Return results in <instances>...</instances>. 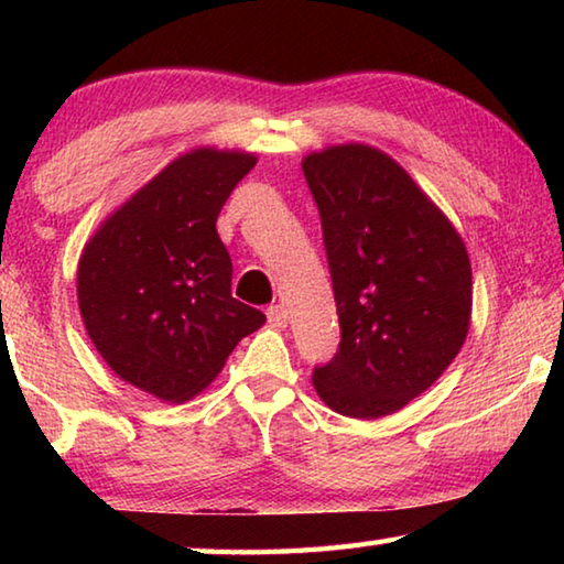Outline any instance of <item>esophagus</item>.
Listing matches in <instances>:
<instances>
[{
    "instance_id": "obj_1",
    "label": "esophagus",
    "mask_w": 564,
    "mask_h": 564,
    "mask_svg": "<svg viewBox=\"0 0 564 564\" xmlns=\"http://www.w3.org/2000/svg\"><path fill=\"white\" fill-rule=\"evenodd\" d=\"M265 316H269V323L273 328H285L289 326V311L283 308V305H271L269 311H265Z\"/></svg>"
}]
</instances>
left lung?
Instances as JSON below:
<instances>
[{
	"instance_id": "obj_1",
	"label": "left lung",
	"mask_w": 564,
	"mask_h": 564,
	"mask_svg": "<svg viewBox=\"0 0 564 564\" xmlns=\"http://www.w3.org/2000/svg\"><path fill=\"white\" fill-rule=\"evenodd\" d=\"M318 206L340 343L313 368L348 417L395 413L451 366L470 326V259L451 221L383 151L346 144L303 159Z\"/></svg>"
}]
</instances>
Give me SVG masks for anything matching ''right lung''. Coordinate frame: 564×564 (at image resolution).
<instances>
[{
	"mask_svg": "<svg viewBox=\"0 0 564 564\" xmlns=\"http://www.w3.org/2000/svg\"><path fill=\"white\" fill-rule=\"evenodd\" d=\"M256 166L241 151L196 149L137 191L84 248V326L127 383L166 403L206 388L265 316L231 295L216 218Z\"/></svg>",
	"mask_w": 564,
	"mask_h": 564,
	"instance_id": "obj_1",
	"label": "right lung"
}]
</instances>
